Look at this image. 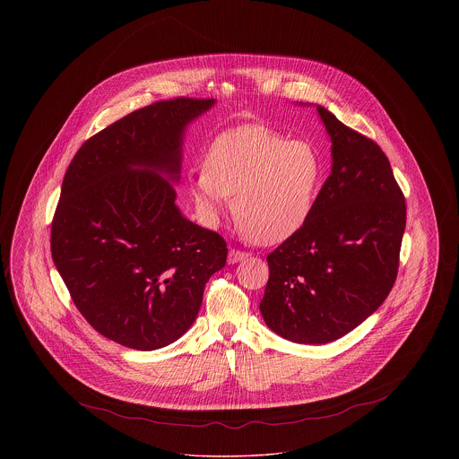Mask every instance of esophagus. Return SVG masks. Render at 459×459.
<instances>
[{
  "label": "esophagus",
  "instance_id": "34e87169",
  "mask_svg": "<svg viewBox=\"0 0 459 459\" xmlns=\"http://www.w3.org/2000/svg\"><path fill=\"white\" fill-rule=\"evenodd\" d=\"M249 255L247 253H244V251H239V249H230L229 251V256H227V262L229 264H234V263L242 262V260H246Z\"/></svg>",
  "mask_w": 459,
  "mask_h": 459
}]
</instances>
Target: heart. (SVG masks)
<instances>
[{
  "mask_svg": "<svg viewBox=\"0 0 459 459\" xmlns=\"http://www.w3.org/2000/svg\"><path fill=\"white\" fill-rule=\"evenodd\" d=\"M324 180L316 148L277 132L242 126L212 143L187 191L206 225H217L234 196V219L258 244H281L311 219Z\"/></svg>",
  "mask_w": 459,
  "mask_h": 459,
  "instance_id": "obj_1",
  "label": "heart"
}]
</instances>
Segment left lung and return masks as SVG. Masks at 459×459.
I'll return each instance as SVG.
<instances>
[{
    "mask_svg": "<svg viewBox=\"0 0 459 459\" xmlns=\"http://www.w3.org/2000/svg\"><path fill=\"white\" fill-rule=\"evenodd\" d=\"M332 170L311 219L266 262L260 303L270 330L298 344H327L361 325L393 289L406 227L404 196L371 139L316 105Z\"/></svg>",
    "mask_w": 459,
    "mask_h": 459,
    "instance_id": "8db88e82",
    "label": "left lung"
}]
</instances>
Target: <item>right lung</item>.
<instances>
[{"label": "right lung", "mask_w": 459, "mask_h": 459, "mask_svg": "<svg viewBox=\"0 0 459 459\" xmlns=\"http://www.w3.org/2000/svg\"><path fill=\"white\" fill-rule=\"evenodd\" d=\"M215 100L175 98L135 109L88 139L68 165L51 256L92 327L154 351L195 324L227 244L175 203L189 124Z\"/></svg>", "instance_id": "add662e5"}]
</instances>
